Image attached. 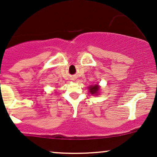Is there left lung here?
<instances>
[{"mask_svg":"<svg viewBox=\"0 0 157 157\" xmlns=\"http://www.w3.org/2000/svg\"><path fill=\"white\" fill-rule=\"evenodd\" d=\"M88 89H89V92L91 94H94V95H98V93H99L100 86H98V84H95V85H91Z\"/></svg>","mask_w":157,"mask_h":157,"instance_id":"8db88e82","label":"left lung"}]
</instances>
